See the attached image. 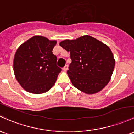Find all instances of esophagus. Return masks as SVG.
<instances>
[{
  "mask_svg": "<svg viewBox=\"0 0 134 134\" xmlns=\"http://www.w3.org/2000/svg\"><path fill=\"white\" fill-rule=\"evenodd\" d=\"M63 70H64V71H66L67 70H68V65H65V66H64V68H63Z\"/></svg>",
  "mask_w": 134,
  "mask_h": 134,
  "instance_id": "esophagus-1",
  "label": "esophagus"
}]
</instances>
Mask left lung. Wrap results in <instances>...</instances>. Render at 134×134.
Wrapping results in <instances>:
<instances>
[{"instance_id":"left-lung-1","label":"left lung","mask_w":134,"mask_h":134,"mask_svg":"<svg viewBox=\"0 0 134 134\" xmlns=\"http://www.w3.org/2000/svg\"><path fill=\"white\" fill-rule=\"evenodd\" d=\"M59 45L70 52L71 63L67 73L76 88L94 94L109 83L115 61L108 46L89 35L64 40Z\"/></svg>"}]
</instances>
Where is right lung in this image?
<instances>
[{
  "mask_svg": "<svg viewBox=\"0 0 134 134\" xmlns=\"http://www.w3.org/2000/svg\"><path fill=\"white\" fill-rule=\"evenodd\" d=\"M56 43L42 36H34L17 49L13 63L14 75L25 91L42 94L54 85L61 71L52 53Z\"/></svg>",
  "mask_w": 134,
  "mask_h": 134,
  "instance_id": "right-lung-1",
  "label": "right lung"
}]
</instances>
